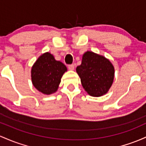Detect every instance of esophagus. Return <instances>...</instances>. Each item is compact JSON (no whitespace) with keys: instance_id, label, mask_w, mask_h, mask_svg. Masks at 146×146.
<instances>
[{"instance_id":"1","label":"esophagus","mask_w":146,"mask_h":146,"mask_svg":"<svg viewBox=\"0 0 146 146\" xmlns=\"http://www.w3.org/2000/svg\"><path fill=\"white\" fill-rule=\"evenodd\" d=\"M68 69L70 70H74V65L73 64L69 65H68Z\"/></svg>"}]
</instances>
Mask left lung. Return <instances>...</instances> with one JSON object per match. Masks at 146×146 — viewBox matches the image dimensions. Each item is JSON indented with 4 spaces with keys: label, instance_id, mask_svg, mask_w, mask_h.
Segmentation results:
<instances>
[{
    "label": "left lung",
    "instance_id": "left-lung-1",
    "mask_svg": "<svg viewBox=\"0 0 146 146\" xmlns=\"http://www.w3.org/2000/svg\"><path fill=\"white\" fill-rule=\"evenodd\" d=\"M76 70L81 78L82 86L92 96L106 94L114 81V68L111 62L92 52L84 53L81 64Z\"/></svg>",
    "mask_w": 146,
    "mask_h": 146
}]
</instances>
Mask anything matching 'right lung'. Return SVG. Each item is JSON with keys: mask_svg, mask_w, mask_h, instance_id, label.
<instances>
[{"mask_svg": "<svg viewBox=\"0 0 146 146\" xmlns=\"http://www.w3.org/2000/svg\"><path fill=\"white\" fill-rule=\"evenodd\" d=\"M66 66L49 52L40 56L31 70L33 86L44 94H51L58 90Z\"/></svg>", "mask_w": 146, "mask_h": 146, "instance_id": "right-lung-1", "label": "right lung"}]
</instances>
